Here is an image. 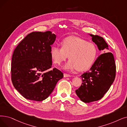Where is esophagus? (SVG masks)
Listing matches in <instances>:
<instances>
[{"label": "esophagus", "instance_id": "esophagus-1", "mask_svg": "<svg viewBox=\"0 0 127 127\" xmlns=\"http://www.w3.org/2000/svg\"><path fill=\"white\" fill-rule=\"evenodd\" d=\"M64 77H71V75L66 74V73H64Z\"/></svg>", "mask_w": 127, "mask_h": 127}]
</instances>
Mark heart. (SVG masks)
Wrapping results in <instances>:
<instances>
[{
  "instance_id": "obj_1",
  "label": "heart",
  "mask_w": 127,
  "mask_h": 127,
  "mask_svg": "<svg viewBox=\"0 0 127 127\" xmlns=\"http://www.w3.org/2000/svg\"><path fill=\"white\" fill-rule=\"evenodd\" d=\"M62 47L53 46L51 49V56L54 63L61 65L69 56L70 59L64 68L73 70H85L94 63L97 50L94 43L75 36L65 38Z\"/></svg>"
}]
</instances>
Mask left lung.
<instances>
[{
    "label": "left lung",
    "mask_w": 127,
    "mask_h": 127,
    "mask_svg": "<svg viewBox=\"0 0 127 127\" xmlns=\"http://www.w3.org/2000/svg\"><path fill=\"white\" fill-rule=\"evenodd\" d=\"M90 36L99 50L108 49V45L103 37L92 34ZM116 67L114 57L111 52L101 54L90 70L80 76L82 83L75 91L77 96L85 103L100 100L113 83L116 76Z\"/></svg>",
    "instance_id": "8db88e82"
}]
</instances>
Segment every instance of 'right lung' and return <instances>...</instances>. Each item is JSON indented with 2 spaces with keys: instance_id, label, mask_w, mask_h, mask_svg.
<instances>
[{
  "instance_id": "right-lung-1",
  "label": "right lung",
  "mask_w": 127,
  "mask_h": 127,
  "mask_svg": "<svg viewBox=\"0 0 127 127\" xmlns=\"http://www.w3.org/2000/svg\"><path fill=\"white\" fill-rule=\"evenodd\" d=\"M56 38L50 31L34 32L27 35L14 49L11 80L15 89L27 100H45L63 77L59 69H51V49Z\"/></svg>"
}]
</instances>
